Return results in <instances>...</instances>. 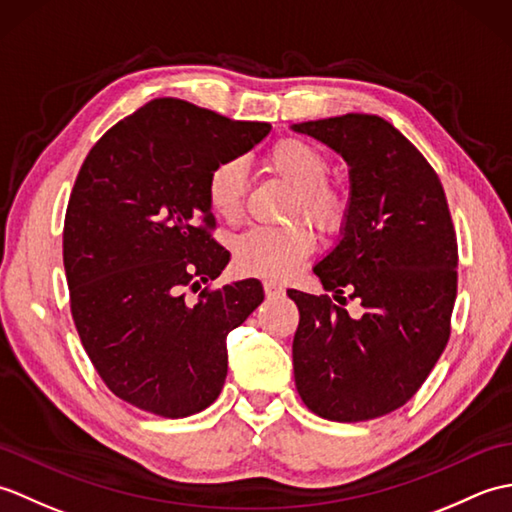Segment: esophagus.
<instances>
[{"mask_svg": "<svg viewBox=\"0 0 512 512\" xmlns=\"http://www.w3.org/2000/svg\"><path fill=\"white\" fill-rule=\"evenodd\" d=\"M264 290L268 297H279L284 295V288H281L279 284H275V281H264Z\"/></svg>", "mask_w": 512, "mask_h": 512, "instance_id": "34e87169", "label": "esophagus"}]
</instances>
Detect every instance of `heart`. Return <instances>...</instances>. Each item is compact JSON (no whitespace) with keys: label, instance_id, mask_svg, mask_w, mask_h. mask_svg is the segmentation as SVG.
<instances>
[{"label":"heart","instance_id":"heart-1","mask_svg":"<svg viewBox=\"0 0 512 512\" xmlns=\"http://www.w3.org/2000/svg\"><path fill=\"white\" fill-rule=\"evenodd\" d=\"M266 165L295 187L290 215H306L319 231L332 233L347 217V193L328 180L330 160L303 138H281L268 149ZM206 202L224 222H237L244 211L246 169L239 158L217 162L206 178ZM314 248L312 228L306 222L284 226H253L235 239V262L244 273L281 279L295 273Z\"/></svg>","mask_w":512,"mask_h":512}]
</instances>
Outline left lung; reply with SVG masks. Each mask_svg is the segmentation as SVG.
Here are the masks:
<instances>
[{"label":"left lung","instance_id":"left-lung-1","mask_svg":"<svg viewBox=\"0 0 512 512\" xmlns=\"http://www.w3.org/2000/svg\"><path fill=\"white\" fill-rule=\"evenodd\" d=\"M347 160L352 198L343 239L314 266L330 295L288 290L299 308L292 365L310 411L334 422L385 416L416 394L451 336L458 237L438 173L394 125L345 114L295 125Z\"/></svg>","mask_w":512,"mask_h":512}]
</instances>
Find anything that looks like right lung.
<instances>
[{
	"mask_svg": "<svg viewBox=\"0 0 512 512\" xmlns=\"http://www.w3.org/2000/svg\"><path fill=\"white\" fill-rule=\"evenodd\" d=\"M268 132V123L154 99L83 160L63 224L70 310L94 369L129 405L187 418L220 396L226 336L264 288L257 279L211 288L231 255L215 242L204 189L217 162ZM189 291L201 292L198 302Z\"/></svg>",
	"mask_w": 512,
	"mask_h": 512,
	"instance_id": "add662e5",
	"label": "right lung"
}]
</instances>
